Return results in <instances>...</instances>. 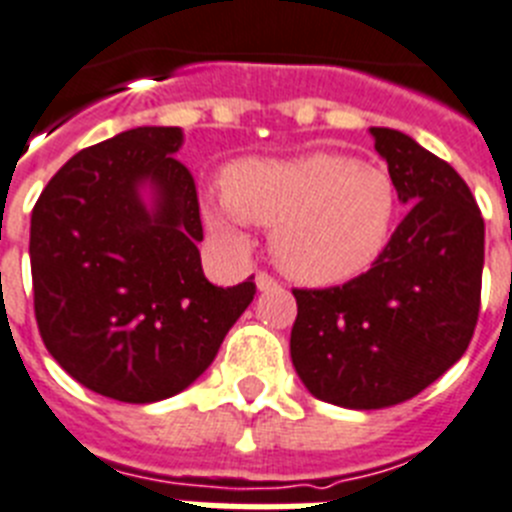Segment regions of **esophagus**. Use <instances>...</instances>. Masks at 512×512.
<instances>
[{"label":"esophagus","mask_w":512,"mask_h":512,"mask_svg":"<svg viewBox=\"0 0 512 512\" xmlns=\"http://www.w3.org/2000/svg\"><path fill=\"white\" fill-rule=\"evenodd\" d=\"M255 283H257V288H260V291H270V288L278 286V281H275L270 273H265V270H260V273L255 275Z\"/></svg>","instance_id":"34e87169"}]
</instances>
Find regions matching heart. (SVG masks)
I'll return each mask as SVG.
<instances>
[{
  "label": "heart",
  "instance_id": "b5f03b06",
  "mask_svg": "<svg viewBox=\"0 0 512 512\" xmlns=\"http://www.w3.org/2000/svg\"><path fill=\"white\" fill-rule=\"evenodd\" d=\"M399 193L384 167L345 154L244 159L211 195L208 224L242 239L244 219L273 229V255L291 278L340 283L366 273L391 239Z\"/></svg>",
  "mask_w": 512,
  "mask_h": 512
}]
</instances>
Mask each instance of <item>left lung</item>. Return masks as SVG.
Segmentation results:
<instances>
[{
	"mask_svg": "<svg viewBox=\"0 0 512 512\" xmlns=\"http://www.w3.org/2000/svg\"><path fill=\"white\" fill-rule=\"evenodd\" d=\"M407 213L353 281L293 288L291 361L306 389L350 410H381L441 379L479 317L484 219L451 164L407 133L371 128Z\"/></svg>",
	"mask_w": 512,
	"mask_h": 512,
	"instance_id": "left-lung-1",
	"label": "left lung"
}]
</instances>
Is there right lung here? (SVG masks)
I'll return each instance as SVG.
<instances>
[{"label": "right lung", "instance_id": "obj_1", "mask_svg": "<svg viewBox=\"0 0 512 512\" xmlns=\"http://www.w3.org/2000/svg\"><path fill=\"white\" fill-rule=\"evenodd\" d=\"M182 131L141 126L82 149L48 180L30 219L43 345L102 397L149 404L188 389L255 299V281H206L198 190ZM155 188L146 209L138 188Z\"/></svg>", "mask_w": 512, "mask_h": 512}]
</instances>
